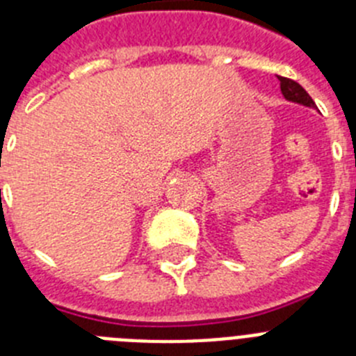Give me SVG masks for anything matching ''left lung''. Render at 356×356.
<instances>
[{
    "mask_svg": "<svg viewBox=\"0 0 356 356\" xmlns=\"http://www.w3.org/2000/svg\"><path fill=\"white\" fill-rule=\"evenodd\" d=\"M278 80H280V89H282V94H284L285 99H289V102L292 103H300V105L303 106H310V108H316L314 99L308 96L307 90H305L298 81L291 80V78H284V76H280Z\"/></svg>",
    "mask_w": 356,
    "mask_h": 356,
    "instance_id": "8db88e82",
    "label": "left lung"
}]
</instances>
